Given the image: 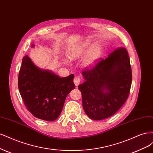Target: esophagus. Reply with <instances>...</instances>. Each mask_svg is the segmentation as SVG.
Listing matches in <instances>:
<instances>
[{"label":"esophagus","mask_w":153,"mask_h":153,"mask_svg":"<svg viewBox=\"0 0 153 153\" xmlns=\"http://www.w3.org/2000/svg\"><path fill=\"white\" fill-rule=\"evenodd\" d=\"M80 81H81V79H80L79 77H75L74 79V82L75 85H76V86H77L79 85Z\"/></svg>","instance_id":"obj_1"}]
</instances>
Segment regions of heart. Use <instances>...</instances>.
Returning a JSON list of instances; mask_svg holds the SVG:
<instances>
[{"label": "heart", "instance_id": "1", "mask_svg": "<svg viewBox=\"0 0 153 153\" xmlns=\"http://www.w3.org/2000/svg\"><path fill=\"white\" fill-rule=\"evenodd\" d=\"M86 52L82 65L85 68H91L100 58L102 48L99 44H95L90 40H85L73 46L68 52V56L71 60H76L85 55Z\"/></svg>", "mask_w": 153, "mask_h": 153}]
</instances>
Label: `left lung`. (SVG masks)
Masks as SVG:
<instances>
[{"label": "left lung", "instance_id": "1", "mask_svg": "<svg viewBox=\"0 0 153 153\" xmlns=\"http://www.w3.org/2000/svg\"><path fill=\"white\" fill-rule=\"evenodd\" d=\"M82 74L85 81L78 88L87 116L102 120L114 115L126 102L131 88V68L127 50L117 49Z\"/></svg>", "mask_w": 153, "mask_h": 153}]
</instances>
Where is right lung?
I'll use <instances>...</instances> for the list:
<instances>
[{
    "instance_id": "1",
    "label": "right lung",
    "mask_w": 153,
    "mask_h": 153,
    "mask_svg": "<svg viewBox=\"0 0 153 153\" xmlns=\"http://www.w3.org/2000/svg\"><path fill=\"white\" fill-rule=\"evenodd\" d=\"M74 76L60 77L51 71L39 68L28 55L25 56L18 75V89L28 111L44 121L56 120L67 96L76 87Z\"/></svg>"
}]
</instances>
